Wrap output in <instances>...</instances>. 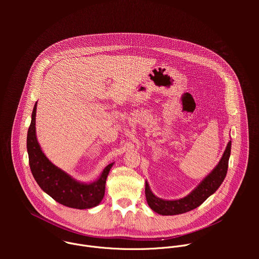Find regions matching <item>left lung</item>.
Here are the masks:
<instances>
[{"label":"left lung","mask_w":259,"mask_h":259,"mask_svg":"<svg viewBox=\"0 0 259 259\" xmlns=\"http://www.w3.org/2000/svg\"><path fill=\"white\" fill-rule=\"evenodd\" d=\"M232 141L227 145V149L214 170L199 184L198 188L194 190L189 196L175 201H166L157 198L150 190L149 183L145 182V197L149 206L157 213L162 215H176L194 210L203 204L208 197H210L223 183L226 178L229 159L231 155Z\"/></svg>","instance_id":"8db88e82"}]
</instances>
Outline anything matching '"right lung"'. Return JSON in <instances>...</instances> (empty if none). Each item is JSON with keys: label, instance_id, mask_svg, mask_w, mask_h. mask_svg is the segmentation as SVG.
<instances>
[{"label": "right lung", "instance_id": "right-lung-1", "mask_svg": "<svg viewBox=\"0 0 259 259\" xmlns=\"http://www.w3.org/2000/svg\"><path fill=\"white\" fill-rule=\"evenodd\" d=\"M36 102L31 114L27 131V153L29 167L39 187L56 202L70 208L88 209L97 206L104 196L105 181L113 163L107 165L99 179L86 184L72 179L69 175L54 166L43 154L35 137Z\"/></svg>", "mask_w": 259, "mask_h": 259}]
</instances>
